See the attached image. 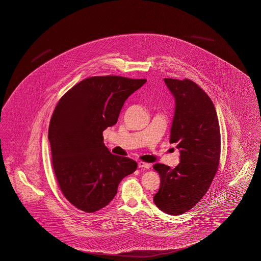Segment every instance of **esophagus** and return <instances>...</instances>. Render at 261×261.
<instances>
[{
  "instance_id": "34e87169",
  "label": "esophagus",
  "mask_w": 261,
  "mask_h": 261,
  "mask_svg": "<svg viewBox=\"0 0 261 261\" xmlns=\"http://www.w3.org/2000/svg\"><path fill=\"white\" fill-rule=\"evenodd\" d=\"M138 166H139V168H144V169H150V167H151L150 164L145 163V162H142V161H140V162L138 163Z\"/></svg>"
}]
</instances>
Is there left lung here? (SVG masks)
<instances>
[{"mask_svg": "<svg viewBox=\"0 0 261 261\" xmlns=\"http://www.w3.org/2000/svg\"><path fill=\"white\" fill-rule=\"evenodd\" d=\"M175 100L170 142L176 143L180 163L174 169L156 163L159 190L153 203L170 215L192 208L208 191L216 174L221 135L214 105L197 84L189 79H164Z\"/></svg>", "mask_w": 261, "mask_h": 261, "instance_id": "8db88e82", "label": "left lung"}]
</instances>
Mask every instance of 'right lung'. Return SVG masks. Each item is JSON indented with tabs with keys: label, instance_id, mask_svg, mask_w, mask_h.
I'll return each mask as SVG.
<instances>
[{
	"label": "right lung",
	"instance_id": "obj_1",
	"mask_svg": "<svg viewBox=\"0 0 261 261\" xmlns=\"http://www.w3.org/2000/svg\"><path fill=\"white\" fill-rule=\"evenodd\" d=\"M146 79L89 77L64 94L51 116L48 139L53 167L64 196L89 213L108 205L121 180L133 173V159L115 155L102 132L117 123L129 96Z\"/></svg>",
	"mask_w": 261,
	"mask_h": 261
}]
</instances>
